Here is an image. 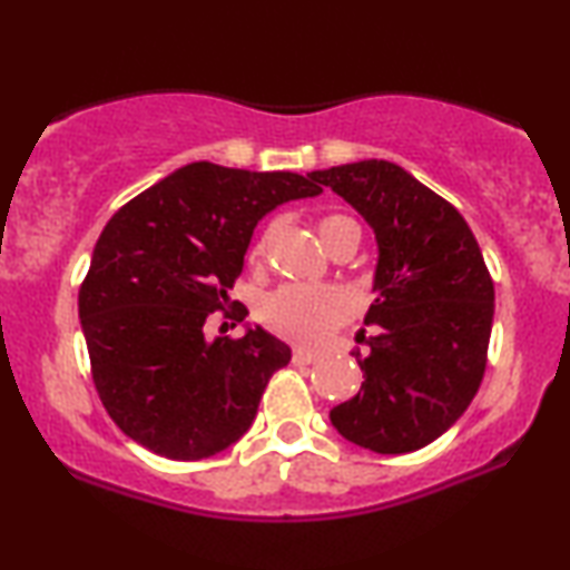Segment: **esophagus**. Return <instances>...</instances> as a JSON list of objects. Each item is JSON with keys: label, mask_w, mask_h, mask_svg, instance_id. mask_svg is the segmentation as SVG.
<instances>
[{"label": "esophagus", "mask_w": 570, "mask_h": 570, "mask_svg": "<svg viewBox=\"0 0 570 570\" xmlns=\"http://www.w3.org/2000/svg\"><path fill=\"white\" fill-rule=\"evenodd\" d=\"M318 357H322V355L314 353V350H306V347H295V350H293V363H295V365L316 363Z\"/></svg>", "instance_id": "esophagus-1"}]
</instances>
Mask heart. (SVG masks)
Wrapping results in <instances>:
<instances>
[{"label":"heart","mask_w":570,"mask_h":570,"mask_svg":"<svg viewBox=\"0 0 570 570\" xmlns=\"http://www.w3.org/2000/svg\"><path fill=\"white\" fill-rule=\"evenodd\" d=\"M345 228H357V225L345 215L324 217L318 223L322 244L326 246ZM262 254L264 240L254 246L252 256L259 259ZM262 318L287 340L303 342V345H318L334 326H340L347 318V301L340 291L326 285H285L262 301Z\"/></svg>","instance_id":"obj_1"}]
</instances>
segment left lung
Segmentation results:
<instances>
[{"label":"left lung","instance_id":"1","mask_svg":"<svg viewBox=\"0 0 570 570\" xmlns=\"http://www.w3.org/2000/svg\"><path fill=\"white\" fill-rule=\"evenodd\" d=\"M340 194L376 236L373 298L363 324V386L332 407L342 439L376 454L428 446L478 394L495 293L478 238L456 207L389 160L308 174Z\"/></svg>","mask_w":570,"mask_h":570}]
</instances>
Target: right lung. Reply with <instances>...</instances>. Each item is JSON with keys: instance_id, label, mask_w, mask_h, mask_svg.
Wrapping results in <instances>:
<instances>
[{"instance_id": "1", "label": "right lung", "mask_w": 570, "mask_h": 570, "mask_svg": "<svg viewBox=\"0 0 570 570\" xmlns=\"http://www.w3.org/2000/svg\"><path fill=\"white\" fill-rule=\"evenodd\" d=\"M316 194L311 176L197 160L108 220L77 308L100 402L131 441L197 462L252 428L291 347L259 324H246L240 340H207L205 322L230 306L256 223Z\"/></svg>"}]
</instances>
